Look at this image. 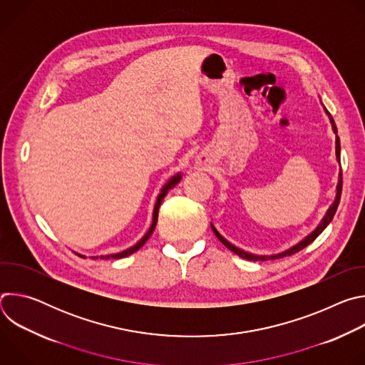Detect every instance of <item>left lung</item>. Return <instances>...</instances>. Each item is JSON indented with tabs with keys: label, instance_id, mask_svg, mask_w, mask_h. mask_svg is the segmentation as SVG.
Instances as JSON below:
<instances>
[{
	"label": "left lung",
	"instance_id": "left-lung-1",
	"mask_svg": "<svg viewBox=\"0 0 365 365\" xmlns=\"http://www.w3.org/2000/svg\"><path fill=\"white\" fill-rule=\"evenodd\" d=\"M321 103H322V101H321ZM322 107H324V103H322ZM324 111H325V114L328 115V118H329V123H331V127H332V131H334V134H335V158H336V162H338V165H339V172H338V183H336V187H335V196H334V200H332V203L329 205V207H328V211L325 212V215H324V218L321 220V222L318 224V227L312 231L309 235H306L303 240H300L297 244H294V245H292L290 248H287V250H284V251H282V252H277V254H270V255H259V254H252V252H248V251H245V250H242V248H240V247H237V245H234L232 242H230L225 237H222L220 232H218V230L214 227V224L211 222V228H212V231H214V234L217 235V238L228 248V250H231L232 252H235L238 257H241V258H245V259H250V262H266V259H276V258H283V257H286V255H292V254H294V252H297V251H300V250H303L304 247H307L310 242H314L321 234H322V231L329 225V222L332 221V218H334V215H335V212H336V207H338V205H339V200H341V192H342V172H341V143H339V137H338V130H336V125H335V121H334V118H332V115L328 113V110L324 107Z\"/></svg>",
	"mask_w": 365,
	"mask_h": 365
}]
</instances>
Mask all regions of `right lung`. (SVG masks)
Segmentation results:
<instances>
[{
  "label": "right lung",
  "mask_w": 365,
  "mask_h": 365,
  "mask_svg": "<svg viewBox=\"0 0 365 365\" xmlns=\"http://www.w3.org/2000/svg\"><path fill=\"white\" fill-rule=\"evenodd\" d=\"M182 180V172H179V173H176L175 176H172L165 185H163V187L160 189V193L158 195V199H155V203H154V210H153V221H151V225H150V228H148V231L141 237V240L140 241H137L133 247H130V248H127V250H124V251H121V252H115V254H107V255H93L92 258H102V259H107V258H114V259H117V258H124V257H128V255H131L133 252H135V251H138L144 244H145V241L150 238V235L153 234V231H154V228H155V224H158V217H159V207H160V205H162V200L165 199V196L168 195V192L172 189V187H175L179 182ZM78 254V252H76ZM79 257H86V255H82V254H78Z\"/></svg>",
  "instance_id": "1"
}]
</instances>
